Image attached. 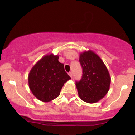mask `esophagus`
I'll list each match as a JSON object with an SVG mask.
<instances>
[{"mask_svg": "<svg viewBox=\"0 0 135 135\" xmlns=\"http://www.w3.org/2000/svg\"><path fill=\"white\" fill-rule=\"evenodd\" d=\"M69 75H70V77H72V72H69Z\"/></svg>", "mask_w": 135, "mask_h": 135, "instance_id": "esophagus-1", "label": "esophagus"}]
</instances>
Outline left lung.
<instances>
[{"label":"left lung","instance_id":"obj_1","mask_svg":"<svg viewBox=\"0 0 135 135\" xmlns=\"http://www.w3.org/2000/svg\"><path fill=\"white\" fill-rule=\"evenodd\" d=\"M79 62L83 74L75 84L79 97L86 103H97L110 89L111 77L107 68L101 58L90 49L80 52Z\"/></svg>","mask_w":135,"mask_h":135}]
</instances>
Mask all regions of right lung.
<instances>
[{
  "mask_svg": "<svg viewBox=\"0 0 135 135\" xmlns=\"http://www.w3.org/2000/svg\"><path fill=\"white\" fill-rule=\"evenodd\" d=\"M58 58V55L47 54L34 65L28 74L30 91L43 102H51L58 97L64 84L71 79Z\"/></svg>",
  "mask_w": 135,
  "mask_h": 135,
  "instance_id": "1",
  "label": "right lung"
}]
</instances>
